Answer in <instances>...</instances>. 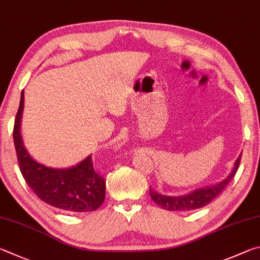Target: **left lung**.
I'll return each mask as SVG.
<instances>
[{"label":"left lung","instance_id":"obj_1","mask_svg":"<svg viewBox=\"0 0 260 260\" xmlns=\"http://www.w3.org/2000/svg\"><path fill=\"white\" fill-rule=\"evenodd\" d=\"M241 162V154L240 156L236 158L234 163V168L232 170L226 179H224L217 185L209 186L206 188H199L195 189L194 192L183 195V197H167V195H162L157 193L156 190L153 188H149V195L154 202L158 204L161 208L166 209V210L171 211H186V210H195V209H200L208 203H210L213 199L219 195L222 189H224L227 184L230 183L231 179L234 178L236 171L239 169Z\"/></svg>","mask_w":260,"mask_h":260}]
</instances>
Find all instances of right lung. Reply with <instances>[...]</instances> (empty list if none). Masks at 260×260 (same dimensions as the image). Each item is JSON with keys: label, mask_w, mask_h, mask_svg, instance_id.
<instances>
[{"label": "right lung", "mask_w": 260, "mask_h": 260, "mask_svg": "<svg viewBox=\"0 0 260 260\" xmlns=\"http://www.w3.org/2000/svg\"><path fill=\"white\" fill-rule=\"evenodd\" d=\"M22 111L24 91L21 92L13 126V142L21 175L27 185L43 202L59 210L68 212L97 210L105 200L106 181L94 171L91 154L79 165L68 169H53L35 161L22 143L20 135Z\"/></svg>", "instance_id": "right-lung-1"}]
</instances>
